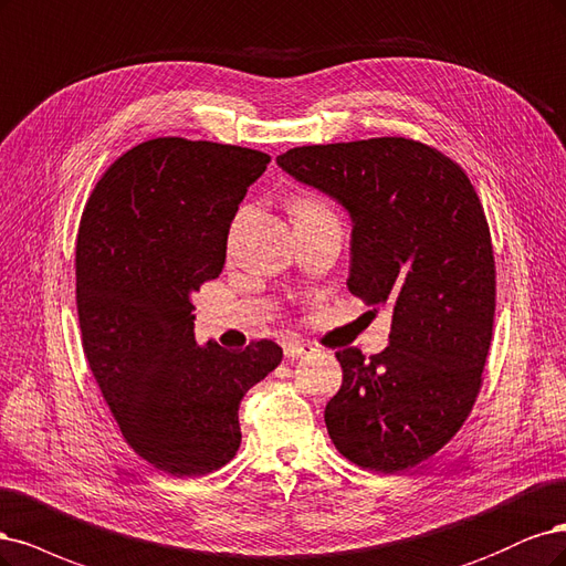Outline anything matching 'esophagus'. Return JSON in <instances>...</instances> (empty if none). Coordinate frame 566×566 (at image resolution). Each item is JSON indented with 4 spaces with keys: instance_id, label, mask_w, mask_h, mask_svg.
<instances>
[{
    "instance_id": "esophagus-1",
    "label": "esophagus",
    "mask_w": 566,
    "mask_h": 566,
    "mask_svg": "<svg viewBox=\"0 0 566 566\" xmlns=\"http://www.w3.org/2000/svg\"><path fill=\"white\" fill-rule=\"evenodd\" d=\"M307 353H313V345L301 343V340H286V343H284V355H286L289 359L303 357V355H307Z\"/></svg>"
}]
</instances>
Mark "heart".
Returning a JSON list of instances; mask_svg holds the SVG:
<instances>
[{
    "label": "heart",
    "mask_w": 566,
    "mask_h": 566,
    "mask_svg": "<svg viewBox=\"0 0 566 566\" xmlns=\"http://www.w3.org/2000/svg\"><path fill=\"white\" fill-rule=\"evenodd\" d=\"M326 211L329 209H326L324 202H319V199L313 195H298L294 199V205H291V216H294V221H298V218H307V216L326 213Z\"/></svg>",
    "instance_id": "1"
}]
</instances>
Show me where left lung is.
Listing matches in <instances>:
<instances>
[{
    "mask_svg": "<svg viewBox=\"0 0 566 566\" xmlns=\"http://www.w3.org/2000/svg\"><path fill=\"white\" fill-rule=\"evenodd\" d=\"M277 164L350 211L348 289L392 313L386 350L336 353L324 421L345 459L397 475L461 430L482 388L496 310L484 207L459 164L413 138L303 145Z\"/></svg>",
    "mask_w": 566,
    "mask_h": 566,
    "instance_id": "8db88e82",
    "label": "left lung"
}]
</instances>
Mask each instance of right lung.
Here are the masks:
<instances>
[{
    "instance_id": "right-lung-1",
    "label": "right lung",
    "mask_w": 566,
    "mask_h": 566,
    "mask_svg": "<svg viewBox=\"0 0 566 566\" xmlns=\"http://www.w3.org/2000/svg\"><path fill=\"white\" fill-rule=\"evenodd\" d=\"M270 157L153 138L101 176L77 232L82 348L124 442L174 478L223 468L240 449L244 392L282 361L272 340L226 350L192 334V291L221 275L228 228Z\"/></svg>"
}]
</instances>
